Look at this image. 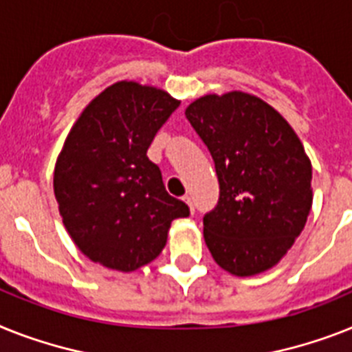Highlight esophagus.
Wrapping results in <instances>:
<instances>
[{
  "label": "esophagus",
  "instance_id": "34e87169",
  "mask_svg": "<svg viewBox=\"0 0 352 352\" xmlns=\"http://www.w3.org/2000/svg\"><path fill=\"white\" fill-rule=\"evenodd\" d=\"M183 201L187 203L188 210H190V214H192V212H194V205H192V199H190V196H183Z\"/></svg>",
  "mask_w": 352,
  "mask_h": 352
}]
</instances>
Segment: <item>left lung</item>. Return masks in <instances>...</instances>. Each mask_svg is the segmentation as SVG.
Instances as JSON below:
<instances>
[{
    "label": "left lung",
    "mask_w": 352,
    "mask_h": 352,
    "mask_svg": "<svg viewBox=\"0 0 352 352\" xmlns=\"http://www.w3.org/2000/svg\"><path fill=\"white\" fill-rule=\"evenodd\" d=\"M185 117L219 179L217 207L203 217L212 257L235 277L274 268L311 212V160L300 138L277 109L245 91L196 98Z\"/></svg>",
    "instance_id": "left-lung-1"
}]
</instances>
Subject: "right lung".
<instances>
[{
	"label": "right lung",
	"instance_id": "1",
	"mask_svg": "<svg viewBox=\"0 0 352 352\" xmlns=\"http://www.w3.org/2000/svg\"><path fill=\"white\" fill-rule=\"evenodd\" d=\"M178 106L164 89L120 80L98 93L69 129L54 192L66 232L93 263L135 272L162 254L170 223L188 216L147 158Z\"/></svg>",
	"mask_w": 352,
	"mask_h": 352
}]
</instances>
